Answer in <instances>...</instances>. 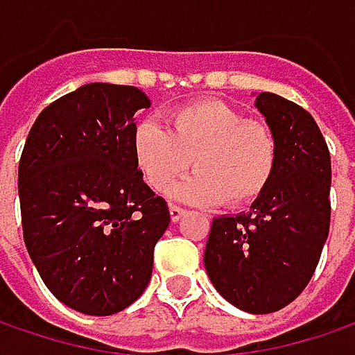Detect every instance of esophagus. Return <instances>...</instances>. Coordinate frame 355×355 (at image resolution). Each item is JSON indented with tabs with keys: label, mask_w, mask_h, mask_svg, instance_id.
<instances>
[{
	"label": "esophagus",
	"mask_w": 355,
	"mask_h": 355,
	"mask_svg": "<svg viewBox=\"0 0 355 355\" xmlns=\"http://www.w3.org/2000/svg\"><path fill=\"white\" fill-rule=\"evenodd\" d=\"M168 211H171V219L175 220V223H177L180 217H184V213H187L184 209H180V207H177V205H171V209H168Z\"/></svg>",
	"instance_id": "obj_1"
}]
</instances>
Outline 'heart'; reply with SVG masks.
<instances>
[{
    "label": "heart",
    "mask_w": 355,
    "mask_h": 355,
    "mask_svg": "<svg viewBox=\"0 0 355 355\" xmlns=\"http://www.w3.org/2000/svg\"><path fill=\"white\" fill-rule=\"evenodd\" d=\"M168 128L153 118L132 130V157L155 191H166L191 162L198 173L171 195L200 205L225 200L231 209L253 205L269 189L277 168V140L259 120L223 100H195L168 112Z\"/></svg>",
    "instance_id": "obj_1"
}]
</instances>
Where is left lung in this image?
Listing matches in <instances>:
<instances>
[{"mask_svg": "<svg viewBox=\"0 0 355 355\" xmlns=\"http://www.w3.org/2000/svg\"><path fill=\"white\" fill-rule=\"evenodd\" d=\"M255 106L277 140V168L247 213L213 219L205 269L227 302L271 313L293 302L318 267L329 233L331 160L302 106L271 92Z\"/></svg>", "mask_w": 355, "mask_h": 355, "instance_id": "8db88e82", "label": "left lung"}]
</instances>
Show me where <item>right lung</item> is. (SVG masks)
Returning <instances> with one entry per match:
<instances>
[{"label":"right lung","mask_w":355,"mask_h":355,"mask_svg":"<svg viewBox=\"0 0 355 355\" xmlns=\"http://www.w3.org/2000/svg\"><path fill=\"white\" fill-rule=\"evenodd\" d=\"M135 86L86 84L35 118L19 158L24 241L46 287L86 315L135 303L171 223L132 157Z\"/></svg>","instance_id":"right-lung-1"}]
</instances>
